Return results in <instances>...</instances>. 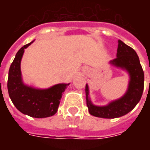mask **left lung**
Masks as SVG:
<instances>
[{
	"label": "left lung",
	"instance_id": "left-lung-1",
	"mask_svg": "<svg viewBox=\"0 0 150 150\" xmlns=\"http://www.w3.org/2000/svg\"><path fill=\"white\" fill-rule=\"evenodd\" d=\"M112 65L125 70L129 75L128 90L122 97L105 106H96L91 103L89 89L86 84V100L89 113L101 118L112 119L125 116L132 111L142 98L144 90V71L137 53L122 41H118L116 58L110 61Z\"/></svg>",
	"mask_w": 150,
	"mask_h": 150
}]
</instances>
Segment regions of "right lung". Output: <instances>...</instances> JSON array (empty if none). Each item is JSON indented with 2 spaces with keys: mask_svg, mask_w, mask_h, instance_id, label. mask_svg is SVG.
<instances>
[{
  "mask_svg": "<svg viewBox=\"0 0 150 150\" xmlns=\"http://www.w3.org/2000/svg\"><path fill=\"white\" fill-rule=\"evenodd\" d=\"M33 42L22 46L16 54L8 71L7 87L9 97L18 110L31 117L45 118L57 112L62 93L70 83H59L47 89L25 84L21 78V58L24 50Z\"/></svg>",
  "mask_w": 150,
  "mask_h": 150,
  "instance_id": "right-lung-1",
  "label": "right lung"
}]
</instances>
